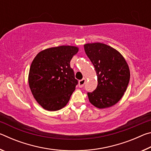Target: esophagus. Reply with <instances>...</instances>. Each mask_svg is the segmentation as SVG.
<instances>
[{"label":"esophagus","instance_id":"obj_1","mask_svg":"<svg viewBox=\"0 0 151 151\" xmlns=\"http://www.w3.org/2000/svg\"><path fill=\"white\" fill-rule=\"evenodd\" d=\"M85 83H86V79L85 78H83L82 80L79 81V82H78L79 87H83V86L85 85Z\"/></svg>","mask_w":151,"mask_h":151}]
</instances>
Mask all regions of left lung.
Instances as JSON below:
<instances>
[{
	"instance_id": "8db88e82",
	"label": "left lung",
	"mask_w": 151,
	"mask_h": 151,
	"mask_svg": "<svg viewBox=\"0 0 151 151\" xmlns=\"http://www.w3.org/2000/svg\"><path fill=\"white\" fill-rule=\"evenodd\" d=\"M86 55L95 68L98 85L87 93L90 103L99 109L113 106L127 90L130 70L121 53L110 46L100 42L84 45Z\"/></svg>"
}]
</instances>
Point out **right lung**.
I'll return each instance as SVG.
<instances>
[{"instance_id": "add662e5", "label": "right lung", "mask_w": 151, "mask_h": 151, "mask_svg": "<svg viewBox=\"0 0 151 151\" xmlns=\"http://www.w3.org/2000/svg\"><path fill=\"white\" fill-rule=\"evenodd\" d=\"M78 48L73 46L49 48L36 56L30 66L29 83L32 95L47 111L66 105L78 85L70 62Z\"/></svg>"}]
</instances>
